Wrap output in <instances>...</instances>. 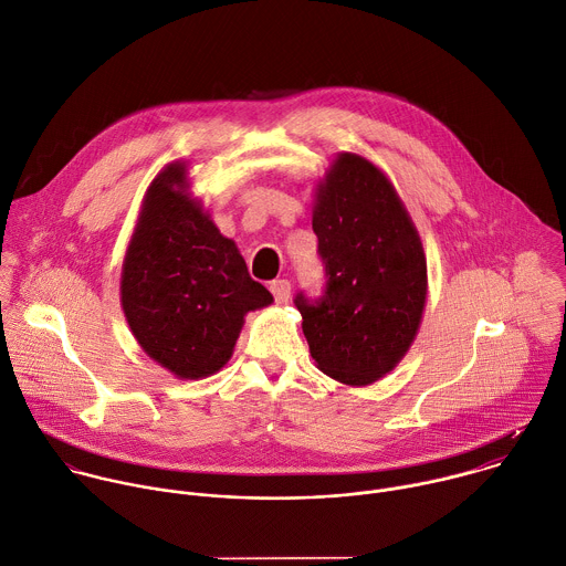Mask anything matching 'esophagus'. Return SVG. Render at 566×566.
<instances>
[{
    "label": "esophagus",
    "mask_w": 566,
    "mask_h": 566,
    "mask_svg": "<svg viewBox=\"0 0 566 566\" xmlns=\"http://www.w3.org/2000/svg\"><path fill=\"white\" fill-rule=\"evenodd\" d=\"M270 292L274 294L276 303H287L290 292H292V285H290L287 279H276V281L270 283Z\"/></svg>",
    "instance_id": "34e87169"
}]
</instances>
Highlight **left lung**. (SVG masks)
I'll return each instance as SVG.
<instances>
[{"instance_id": "left-lung-1", "label": "left lung", "mask_w": 566, "mask_h": 566, "mask_svg": "<svg viewBox=\"0 0 566 566\" xmlns=\"http://www.w3.org/2000/svg\"><path fill=\"white\" fill-rule=\"evenodd\" d=\"M312 228L325 268L323 294L294 298L318 369L369 385L409 349L427 298L420 237L389 179L340 155L318 186Z\"/></svg>"}]
</instances>
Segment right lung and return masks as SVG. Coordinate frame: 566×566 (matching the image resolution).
I'll return each mask as SVG.
<instances>
[{"label": "right lung", "mask_w": 566, "mask_h": 566, "mask_svg": "<svg viewBox=\"0 0 566 566\" xmlns=\"http://www.w3.org/2000/svg\"><path fill=\"white\" fill-rule=\"evenodd\" d=\"M184 188L181 164L153 181L126 252L122 305L144 352L192 380L230 360L243 316L272 294Z\"/></svg>", "instance_id": "obj_1"}]
</instances>
